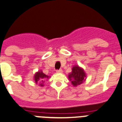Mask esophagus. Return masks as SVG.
<instances>
[{"label":"esophagus","mask_w":122,"mask_h":122,"mask_svg":"<svg viewBox=\"0 0 122 122\" xmlns=\"http://www.w3.org/2000/svg\"><path fill=\"white\" fill-rule=\"evenodd\" d=\"M56 72L58 73H61L62 72V70L61 69H60V70H56Z\"/></svg>","instance_id":"obj_1"}]
</instances>
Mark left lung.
I'll return each instance as SVG.
<instances>
[{
  "mask_svg": "<svg viewBox=\"0 0 122 122\" xmlns=\"http://www.w3.org/2000/svg\"><path fill=\"white\" fill-rule=\"evenodd\" d=\"M86 74L84 70L79 66H75L72 68L71 73L68 75L69 80L74 86L80 85L85 80Z\"/></svg>",
  "mask_w": 122,
  "mask_h": 122,
  "instance_id": "left-lung-1",
  "label": "left lung"
}]
</instances>
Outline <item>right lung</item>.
Listing matches in <instances>:
<instances>
[{
    "label": "right lung",
    "mask_w": 122,
    "mask_h": 122,
    "mask_svg": "<svg viewBox=\"0 0 122 122\" xmlns=\"http://www.w3.org/2000/svg\"><path fill=\"white\" fill-rule=\"evenodd\" d=\"M48 78H49V76L46 75L45 74H44L42 71L37 72V73H36L35 75V82H36V83H39V85H41V86H43V83L45 82V80H46Z\"/></svg>",
    "instance_id": "1"
}]
</instances>
